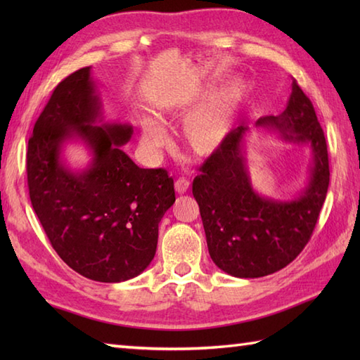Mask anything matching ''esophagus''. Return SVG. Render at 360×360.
Here are the masks:
<instances>
[{"label":"esophagus","mask_w":360,"mask_h":360,"mask_svg":"<svg viewBox=\"0 0 360 360\" xmlns=\"http://www.w3.org/2000/svg\"><path fill=\"white\" fill-rule=\"evenodd\" d=\"M190 187V181L187 178H178L174 182V188L178 193H186Z\"/></svg>","instance_id":"34e87169"}]
</instances>
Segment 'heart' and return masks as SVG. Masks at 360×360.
Returning <instances> with one entry per match:
<instances>
[{"instance_id": "b5f03b06", "label": "heart", "mask_w": 360, "mask_h": 360, "mask_svg": "<svg viewBox=\"0 0 360 360\" xmlns=\"http://www.w3.org/2000/svg\"><path fill=\"white\" fill-rule=\"evenodd\" d=\"M217 82H209L207 85L196 89L186 101H179L172 106L174 112H187L193 106L201 103L205 97L212 94ZM246 97V86L241 80L229 83L207 102L188 114L182 125V139L188 151L196 156H210L227 139L233 127L241 103ZM143 142L151 150L164 147L167 134L162 125L155 117H145L142 120Z\"/></svg>"}]
</instances>
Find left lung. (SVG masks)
Masks as SVG:
<instances>
[{
  "instance_id": "1",
  "label": "left lung",
  "mask_w": 360,
  "mask_h": 360,
  "mask_svg": "<svg viewBox=\"0 0 360 360\" xmlns=\"http://www.w3.org/2000/svg\"><path fill=\"white\" fill-rule=\"evenodd\" d=\"M283 141L307 143L312 151L308 184L289 201L258 195L250 184L244 136L240 125L205 160L193 179V196L210 258L221 271L238 278H258L294 262L309 241L330 186V164L323 129L314 106L292 80L286 110L257 120Z\"/></svg>"
}]
</instances>
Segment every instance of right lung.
Instances as JSON below:
<instances>
[{"label": "right lung", "mask_w": 360, "mask_h": 360, "mask_svg": "<svg viewBox=\"0 0 360 360\" xmlns=\"http://www.w3.org/2000/svg\"><path fill=\"white\" fill-rule=\"evenodd\" d=\"M101 108L89 66L58 83L27 143V186L58 257L89 280L119 283L155 258L159 223L176 198L167 170L137 167L120 148L133 127L102 124ZM72 139L94 155L85 171L72 172L61 160Z\"/></svg>", "instance_id": "right-lung-1"}]
</instances>
